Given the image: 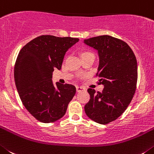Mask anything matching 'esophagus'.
<instances>
[{"label": "esophagus", "mask_w": 154, "mask_h": 154, "mask_svg": "<svg viewBox=\"0 0 154 154\" xmlns=\"http://www.w3.org/2000/svg\"><path fill=\"white\" fill-rule=\"evenodd\" d=\"M76 89H77V92H81V91H85V88L83 87H78L77 86V87H76Z\"/></svg>", "instance_id": "1"}]
</instances>
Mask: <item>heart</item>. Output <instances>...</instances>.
Instances as JSON below:
<instances>
[{"instance_id":"obj_1","label":"heart","mask_w":154,"mask_h":154,"mask_svg":"<svg viewBox=\"0 0 154 154\" xmlns=\"http://www.w3.org/2000/svg\"><path fill=\"white\" fill-rule=\"evenodd\" d=\"M85 54H87V53H85Z\"/></svg>"}]
</instances>
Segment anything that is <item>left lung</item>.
Instances as JSON below:
<instances>
[{
	"instance_id": "left-lung-1",
	"label": "left lung",
	"mask_w": 154,
	"mask_h": 154,
	"mask_svg": "<svg viewBox=\"0 0 154 154\" xmlns=\"http://www.w3.org/2000/svg\"><path fill=\"white\" fill-rule=\"evenodd\" d=\"M84 43L97 51V75L104 87L102 92L87 90L91 99L84 110L92 120L106 124L118 118L134 97L137 82V59L127 43L111 36L92 37Z\"/></svg>"
}]
</instances>
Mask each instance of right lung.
<instances>
[{
    "label": "right lung",
    "instance_id": "add662e5",
    "mask_svg": "<svg viewBox=\"0 0 154 154\" xmlns=\"http://www.w3.org/2000/svg\"><path fill=\"white\" fill-rule=\"evenodd\" d=\"M78 38L42 35L27 43L19 52L14 81L23 106L42 123H52L64 116L76 94L72 84L52 81L53 71L60 70L65 54Z\"/></svg>",
    "mask_w": 154,
    "mask_h": 154
}]
</instances>
